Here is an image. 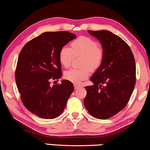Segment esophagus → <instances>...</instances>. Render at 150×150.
I'll use <instances>...</instances> for the list:
<instances>
[{"label":"esophagus","instance_id":"obj_1","mask_svg":"<svg viewBox=\"0 0 150 150\" xmlns=\"http://www.w3.org/2000/svg\"><path fill=\"white\" fill-rule=\"evenodd\" d=\"M79 87H81V86H80V85H76V84H75V85H74V88H75V89H77V88H79Z\"/></svg>","mask_w":150,"mask_h":150}]
</instances>
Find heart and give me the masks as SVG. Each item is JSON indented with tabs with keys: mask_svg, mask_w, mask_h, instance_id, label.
<instances>
[{
	"mask_svg": "<svg viewBox=\"0 0 150 150\" xmlns=\"http://www.w3.org/2000/svg\"><path fill=\"white\" fill-rule=\"evenodd\" d=\"M71 48L63 46L59 51V59L63 67H69L75 56L83 55L81 69L72 68L64 73L66 79L73 83H80L87 79L90 70L95 71L102 64L104 50L95 40L87 36H80L71 44Z\"/></svg>",
	"mask_w": 150,
	"mask_h": 150,
	"instance_id": "b5f03b06",
	"label": "heart"
}]
</instances>
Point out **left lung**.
<instances>
[{"label": "left lung", "mask_w": 150, "mask_h": 150, "mask_svg": "<svg viewBox=\"0 0 150 150\" xmlns=\"http://www.w3.org/2000/svg\"><path fill=\"white\" fill-rule=\"evenodd\" d=\"M100 42L104 50L102 64L85 87L84 105L98 119L116 115L128 104L136 84V63L132 52L124 40L107 30H88Z\"/></svg>", "instance_id": "8db88e82"}]
</instances>
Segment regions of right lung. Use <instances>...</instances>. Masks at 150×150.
I'll use <instances>...</instances> for the list:
<instances>
[{
    "instance_id": "obj_1",
    "label": "right lung",
    "mask_w": 150,
    "mask_h": 150,
    "mask_svg": "<svg viewBox=\"0 0 150 150\" xmlns=\"http://www.w3.org/2000/svg\"><path fill=\"white\" fill-rule=\"evenodd\" d=\"M77 35L66 31L44 32L27 42L20 52L15 79L23 105L40 118H57L64 110L74 87L63 80L59 59L61 48ZM55 82V81H54Z\"/></svg>"
}]
</instances>
